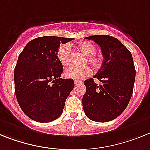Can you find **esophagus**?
<instances>
[{"label": "esophagus", "mask_w": 150, "mask_h": 150, "mask_svg": "<svg viewBox=\"0 0 150 150\" xmlns=\"http://www.w3.org/2000/svg\"><path fill=\"white\" fill-rule=\"evenodd\" d=\"M81 81H75V85H79V84H81Z\"/></svg>", "instance_id": "1"}]
</instances>
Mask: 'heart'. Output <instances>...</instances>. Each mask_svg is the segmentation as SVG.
<instances>
[{
  "label": "heart",
  "mask_w": 150,
  "mask_h": 150,
  "mask_svg": "<svg viewBox=\"0 0 150 150\" xmlns=\"http://www.w3.org/2000/svg\"><path fill=\"white\" fill-rule=\"evenodd\" d=\"M77 48L83 54L87 56L85 62L94 68H99L103 62V57L99 54H97V47L93 43L90 41H82L77 44ZM70 47L69 44H61L57 50V58L60 64L63 66H67L70 60ZM91 74V70L88 66H71L66 69L64 75L67 79H74L79 81L82 80L84 78L88 76Z\"/></svg>",
  "instance_id": "b5f03b06"
}]
</instances>
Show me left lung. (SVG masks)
<instances>
[{"mask_svg": "<svg viewBox=\"0 0 150 150\" xmlns=\"http://www.w3.org/2000/svg\"><path fill=\"white\" fill-rule=\"evenodd\" d=\"M101 48L103 61L93 79L84 81L86 93L83 109L91 120L107 122L119 116L127 106L134 84L135 71L131 52L119 40L110 35H91L86 38Z\"/></svg>", "mask_w": 150, "mask_h": 150, "instance_id": "1", "label": "left lung"}]
</instances>
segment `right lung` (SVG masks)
<instances>
[{"instance_id":"obj_1","label":"right lung","mask_w":150,"mask_h":150,"mask_svg":"<svg viewBox=\"0 0 150 150\" xmlns=\"http://www.w3.org/2000/svg\"><path fill=\"white\" fill-rule=\"evenodd\" d=\"M72 38L44 36L28 43L14 70L16 97L23 112L38 122H50L62 114L75 87L73 79H61L63 67L57 58L60 44Z\"/></svg>"}]
</instances>
